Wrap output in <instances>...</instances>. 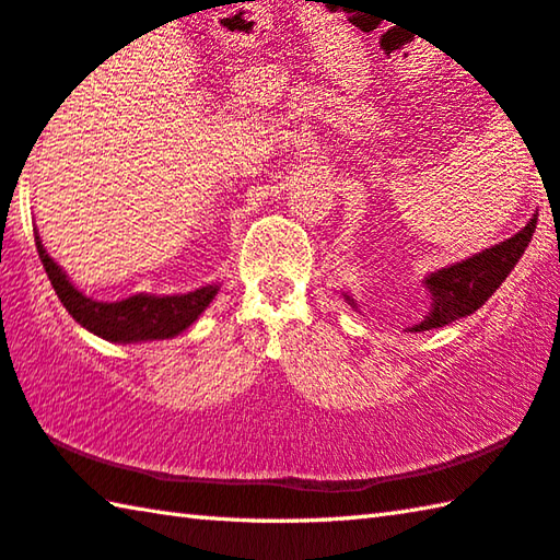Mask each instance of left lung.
Returning a JSON list of instances; mask_svg holds the SVG:
<instances>
[{
	"label": "left lung",
	"mask_w": 560,
	"mask_h": 560,
	"mask_svg": "<svg viewBox=\"0 0 560 560\" xmlns=\"http://www.w3.org/2000/svg\"><path fill=\"white\" fill-rule=\"evenodd\" d=\"M536 231V213L522 231L512 238L492 245L482 253H475L472 258L459 260L447 268L430 272L425 278V288L430 290V312L418 322L410 331H428L445 327L450 322L463 319L472 315L485 302L494 295L497 288L506 280V275L514 270V265L522 258L526 245L532 243V235ZM349 305H354V300L345 295Z\"/></svg>",
	"instance_id": "1"
}]
</instances>
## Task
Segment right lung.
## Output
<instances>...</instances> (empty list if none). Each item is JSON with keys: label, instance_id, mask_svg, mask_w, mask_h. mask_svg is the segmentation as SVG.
Returning a JSON list of instances; mask_svg holds the SVG:
<instances>
[{"label": "right lung", "instance_id": "obj_1", "mask_svg": "<svg viewBox=\"0 0 560 560\" xmlns=\"http://www.w3.org/2000/svg\"><path fill=\"white\" fill-rule=\"evenodd\" d=\"M36 250L68 315L88 331L107 341H115V345L172 339L182 335L186 327H191L201 317V312L211 305L215 292H219V285H206L186 292V295H144V292H140V295L120 302H97L73 288V282L68 280L61 265L54 262L51 255L46 253L38 235Z\"/></svg>", "mask_w": 560, "mask_h": 560}]
</instances>
